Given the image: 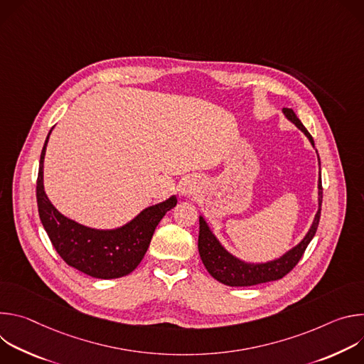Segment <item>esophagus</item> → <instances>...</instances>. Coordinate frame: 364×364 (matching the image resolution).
Masks as SVG:
<instances>
[{"label":"esophagus","mask_w":364,"mask_h":364,"mask_svg":"<svg viewBox=\"0 0 364 364\" xmlns=\"http://www.w3.org/2000/svg\"><path fill=\"white\" fill-rule=\"evenodd\" d=\"M198 188H200V187H198V183H197L194 178H187V180H184V183L181 184L180 191H181L183 196H191V194L197 193Z\"/></svg>","instance_id":"1"}]
</instances>
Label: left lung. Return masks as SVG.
Here are the masks:
<instances>
[{
    "label": "left lung",
    "mask_w": 364,
    "mask_h": 364,
    "mask_svg": "<svg viewBox=\"0 0 364 364\" xmlns=\"http://www.w3.org/2000/svg\"><path fill=\"white\" fill-rule=\"evenodd\" d=\"M287 119H289L296 128H299L305 136L309 139V142L314 146V139L311 134L306 131V128L302 125V122L298 119L295 112L289 108L282 109ZM320 164V157H318ZM321 203H323V186H321V174L318 178V212L314 218L313 225H311L309 230L306 232L305 237L292 249H289L287 253H284L281 257L274 259V261L264 262V264H249L240 261L239 257L229 253L222 243L216 239L213 232L210 230L209 225L205 223L203 216L198 218L200 222V232H198V253L201 261L209 271V274L218 279L219 282L229 285V287H250L264 282H271L284 278L288 272L294 269V267L299 262L306 246L313 240L321 216Z\"/></svg>",
    "instance_id": "8db88e82"
}]
</instances>
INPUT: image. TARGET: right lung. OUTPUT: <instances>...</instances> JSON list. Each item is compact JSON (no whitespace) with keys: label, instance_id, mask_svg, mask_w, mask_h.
Instances as JSON below:
<instances>
[{"label":"right lung","instance_id":"right-lung-1","mask_svg":"<svg viewBox=\"0 0 364 364\" xmlns=\"http://www.w3.org/2000/svg\"><path fill=\"white\" fill-rule=\"evenodd\" d=\"M50 132L41 151L36 196L40 220L51 245L69 267L89 277L114 279L131 274L142 261L155 228L177 204V197L171 196L163 203L146 207L118 229L99 230L68 219L44 193L43 163Z\"/></svg>","mask_w":364,"mask_h":364}]
</instances>
